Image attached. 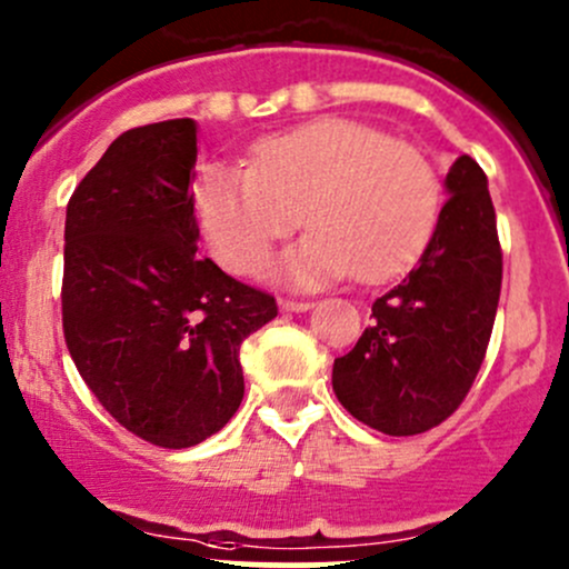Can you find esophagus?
Returning a JSON list of instances; mask_svg holds the SVG:
<instances>
[{
	"label": "esophagus",
	"mask_w": 569,
	"mask_h": 569,
	"mask_svg": "<svg viewBox=\"0 0 569 569\" xmlns=\"http://www.w3.org/2000/svg\"><path fill=\"white\" fill-rule=\"evenodd\" d=\"M310 308H313V302H308V299H280V310H286V313H305Z\"/></svg>",
	"instance_id": "1"
}]
</instances>
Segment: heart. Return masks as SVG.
Segmentation results:
<instances>
[{
	"label": "heart",
	"mask_w": 569,
	"mask_h": 569,
	"mask_svg": "<svg viewBox=\"0 0 569 569\" xmlns=\"http://www.w3.org/2000/svg\"><path fill=\"white\" fill-rule=\"evenodd\" d=\"M440 183L416 146L342 118L256 142L251 167L210 164L197 180V213L216 259L253 274L274 242L302 223L308 237L280 261L299 286L402 272L432 234Z\"/></svg>",
	"instance_id": "b5f03b06"
}]
</instances>
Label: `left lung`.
Masks as SVG:
<instances>
[{"mask_svg":"<svg viewBox=\"0 0 569 569\" xmlns=\"http://www.w3.org/2000/svg\"><path fill=\"white\" fill-rule=\"evenodd\" d=\"M418 264L372 302V323L335 359V395L383 435H421L457 413L486 359L502 289V248L486 172L459 156Z\"/></svg>","mask_w":569,"mask_h":569,"instance_id":"left-lung-1","label":"left lung"}]
</instances>
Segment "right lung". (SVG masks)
Masks as SVG:
<instances>
[{"label": "right lung", "mask_w": 569, "mask_h": 569, "mask_svg": "<svg viewBox=\"0 0 569 569\" xmlns=\"http://www.w3.org/2000/svg\"><path fill=\"white\" fill-rule=\"evenodd\" d=\"M193 164L191 118L129 129L67 204V348L99 405L159 448L197 446L237 413L242 340L278 316L272 295L197 253Z\"/></svg>", "instance_id": "add662e5"}]
</instances>
